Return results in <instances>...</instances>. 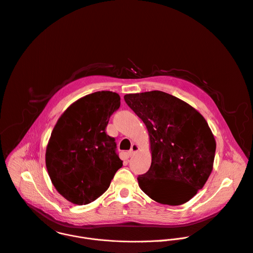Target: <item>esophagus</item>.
I'll use <instances>...</instances> for the list:
<instances>
[{
    "mask_svg": "<svg viewBox=\"0 0 253 253\" xmlns=\"http://www.w3.org/2000/svg\"><path fill=\"white\" fill-rule=\"evenodd\" d=\"M138 150H139V146L137 145V144H133L132 145V148H131V150L128 152V155H129V157H132V156H134L137 152H138Z\"/></svg>",
    "mask_w": 253,
    "mask_h": 253,
    "instance_id": "obj_1",
    "label": "esophagus"
}]
</instances>
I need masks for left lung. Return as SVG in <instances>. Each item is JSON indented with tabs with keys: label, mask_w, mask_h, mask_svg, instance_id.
Returning <instances> with one entry per match:
<instances>
[{
	"label": "left lung",
	"mask_w": 253,
	"mask_h": 253,
	"mask_svg": "<svg viewBox=\"0 0 253 253\" xmlns=\"http://www.w3.org/2000/svg\"><path fill=\"white\" fill-rule=\"evenodd\" d=\"M145 123L152 165L138 176L153 200L177 206L202 189L213 169L216 142L205 118L183 100L160 90L124 95Z\"/></svg>",
	"instance_id": "1"
}]
</instances>
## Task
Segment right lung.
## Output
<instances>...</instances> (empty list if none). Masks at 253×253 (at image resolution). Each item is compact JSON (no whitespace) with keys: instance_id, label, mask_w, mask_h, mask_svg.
<instances>
[{"instance_id":"add662e5","label":"right lung","mask_w":253,"mask_h":253,"mask_svg":"<svg viewBox=\"0 0 253 253\" xmlns=\"http://www.w3.org/2000/svg\"><path fill=\"white\" fill-rule=\"evenodd\" d=\"M119 107L118 93L96 91L74 102L57 121L45 161L53 185L68 201L77 205L94 201L123 166L115 139L105 132Z\"/></svg>"}]
</instances>
